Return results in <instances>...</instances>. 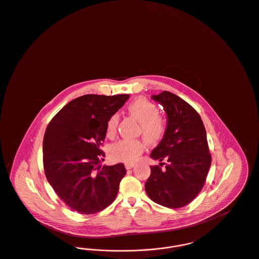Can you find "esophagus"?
I'll return each instance as SVG.
<instances>
[{"label":"esophagus","instance_id":"1","mask_svg":"<svg viewBox=\"0 0 259 259\" xmlns=\"http://www.w3.org/2000/svg\"><path fill=\"white\" fill-rule=\"evenodd\" d=\"M134 165H135V162H126V163H125L126 169H131Z\"/></svg>","mask_w":259,"mask_h":259}]
</instances>
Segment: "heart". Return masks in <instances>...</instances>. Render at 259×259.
Returning <instances> with one entry per match:
<instances>
[{
  "instance_id": "1",
  "label": "heart",
  "mask_w": 259,
  "mask_h": 259,
  "mask_svg": "<svg viewBox=\"0 0 259 259\" xmlns=\"http://www.w3.org/2000/svg\"><path fill=\"white\" fill-rule=\"evenodd\" d=\"M126 111L139 121L140 132L150 144H157L166 132V119L160 115L158 106L144 97H139L126 105ZM118 124V115L111 114L106 121L105 135L113 137ZM146 144L143 140L122 139L112 144L109 148L111 158L116 160L131 162L145 151Z\"/></svg>"
}]
</instances>
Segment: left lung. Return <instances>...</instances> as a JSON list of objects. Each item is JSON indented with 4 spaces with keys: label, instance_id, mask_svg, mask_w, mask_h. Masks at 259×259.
Listing matches in <instances>:
<instances>
[{
    "label": "left lung",
    "instance_id": "8db88e82",
    "mask_svg": "<svg viewBox=\"0 0 259 259\" xmlns=\"http://www.w3.org/2000/svg\"><path fill=\"white\" fill-rule=\"evenodd\" d=\"M152 98L163 105L167 128L151 158L166 162L159 163L164 169L151 166L145 189L159 205L181 208L199 194L211 165L206 130L198 112L177 95L163 91Z\"/></svg>",
    "mask_w": 259,
    "mask_h": 259
}]
</instances>
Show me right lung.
<instances>
[{
  "label": "right lung",
  "instance_id": "obj_1",
  "mask_svg": "<svg viewBox=\"0 0 259 259\" xmlns=\"http://www.w3.org/2000/svg\"><path fill=\"white\" fill-rule=\"evenodd\" d=\"M129 95H85L67 103L49 122L43 138L46 179L72 210L90 215L108 207L126 175L123 163L100 166L105 125Z\"/></svg>",
  "mask_w": 259,
  "mask_h": 259
}]
</instances>
